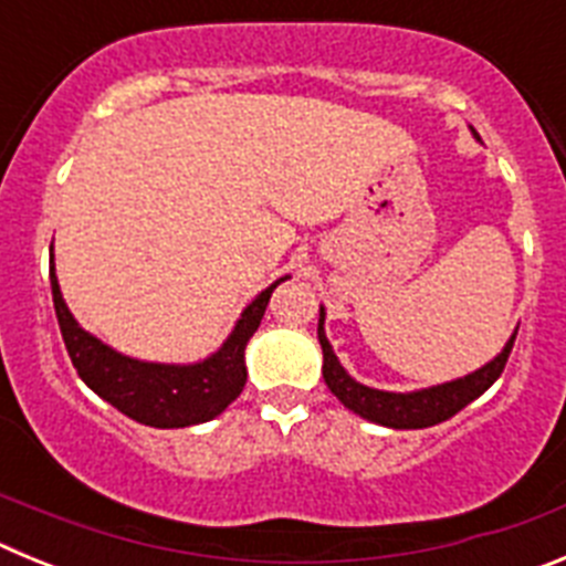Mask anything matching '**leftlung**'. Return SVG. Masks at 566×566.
<instances>
[{"instance_id": "1", "label": "left lung", "mask_w": 566, "mask_h": 566, "mask_svg": "<svg viewBox=\"0 0 566 566\" xmlns=\"http://www.w3.org/2000/svg\"><path fill=\"white\" fill-rule=\"evenodd\" d=\"M323 319H326V312L319 306L317 339L319 345H323V379H326L328 391H332L348 411L359 413V417L368 419V422L385 424V428H399V431H402V428H431V424L451 419L453 413L462 411L464 405H470L476 397H482L490 385L502 377L504 365H507V357L510 352H513V343H516L518 334L516 328L513 337L507 339V345L502 348V354L490 359L488 365H482L479 371L468 374V377H459L453 379V382L433 385V388H422V391L394 394L368 388V385L357 382L352 374L345 371L343 365H339L337 354H334L332 343H328Z\"/></svg>"}]
</instances>
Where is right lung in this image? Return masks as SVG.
Returning <instances> with one entry per match:
<instances>
[{
	"mask_svg": "<svg viewBox=\"0 0 566 566\" xmlns=\"http://www.w3.org/2000/svg\"><path fill=\"white\" fill-rule=\"evenodd\" d=\"M53 252V247H50ZM286 277L274 280L258 297L243 308L227 343L207 359L192 365L144 363V359L124 357L113 352L102 339L84 332L70 314L67 303L59 289L56 269L50 258V289L56 306L59 328H62L67 354L76 365L78 377L87 388L98 394L104 402L149 428H189L214 419L240 397L247 385V343L258 332L260 319L266 314L269 297Z\"/></svg>",
	"mask_w": 566,
	"mask_h": 566,
	"instance_id": "obj_1",
	"label": "right lung"
}]
</instances>
